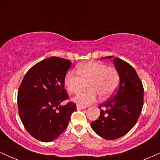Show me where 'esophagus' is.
Returning a JSON list of instances; mask_svg holds the SVG:
<instances>
[{"label":"esophagus","mask_w":160,"mask_h":160,"mask_svg":"<svg viewBox=\"0 0 160 160\" xmlns=\"http://www.w3.org/2000/svg\"><path fill=\"white\" fill-rule=\"evenodd\" d=\"M77 108H78V110H82V109H84L85 107H82V106H80V105H78L77 106Z\"/></svg>","instance_id":"1"}]
</instances>
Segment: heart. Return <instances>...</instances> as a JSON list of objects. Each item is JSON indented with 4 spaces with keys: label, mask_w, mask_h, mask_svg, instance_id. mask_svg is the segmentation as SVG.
Wrapping results in <instances>:
<instances>
[{
    "label": "heart",
    "mask_w": 160,
    "mask_h": 160,
    "mask_svg": "<svg viewBox=\"0 0 160 160\" xmlns=\"http://www.w3.org/2000/svg\"><path fill=\"white\" fill-rule=\"evenodd\" d=\"M74 71H68L64 79V84L70 93L82 90L84 82H87V91L80 93L74 101L81 106L94 102L98 95L102 98H109L117 90L120 83V74L113 67L99 62H89L79 65Z\"/></svg>",
    "instance_id": "heart-1"
}]
</instances>
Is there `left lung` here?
<instances>
[{
    "label": "left lung",
    "mask_w": 160,
    "mask_h": 160,
    "mask_svg": "<svg viewBox=\"0 0 160 160\" xmlns=\"http://www.w3.org/2000/svg\"><path fill=\"white\" fill-rule=\"evenodd\" d=\"M113 62L120 74V86L112 98L99 105L100 116L90 123L95 133L107 140L128 133L138 120L144 104V87L134 68L120 58Z\"/></svg>",
    "instance_id": "8db88e82"
}]
</instances>
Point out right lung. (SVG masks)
Listing matches in <instances>:
<instances>
[{"label": "right lung", "instance_id": "1", "mask_svg": "<svg viewBox=\"0 0 160 160\" xmlns=\"http://www.w3.org/2000/svg\"><path fill=\"white\" fill-rule=\"evenodd\" d=\"M71 65V62L59 57L46 58L28 70L19 86V117L28 132L40 141L56 139L77 109L72 102L60 105L68 99L64 79Z\"/></svg>", "mask_w": 160, "mask_h": 160}]
</instances>
